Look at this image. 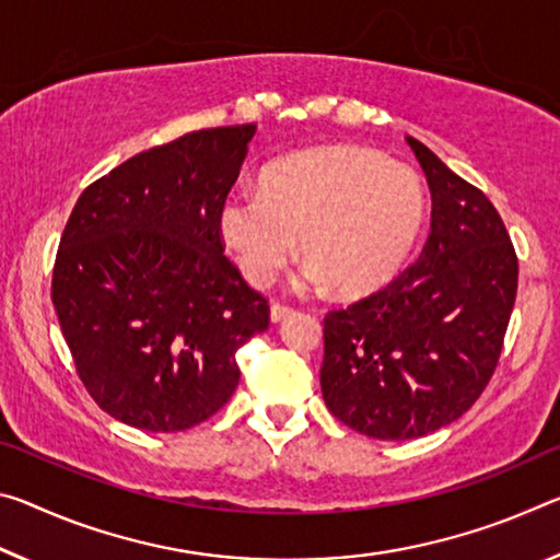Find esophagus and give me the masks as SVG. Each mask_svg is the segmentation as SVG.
<instances>
[{
  "instance_id": "obj_1",
  "label": "esophagus",
  "mask_w": 560,
  "mask_h": 560,
  "mask_svg": "<svg viewBox=\"0 0 560 560\" xmlns=\"http://www.w3.org/2000/svg\"><path fill=\"white\" fill-rule=\"evenodd\" d=\"M291 314H294V306L281 304V301H273L271 304V322H281V318H287Z\"/></svg>"
}]
</instances>
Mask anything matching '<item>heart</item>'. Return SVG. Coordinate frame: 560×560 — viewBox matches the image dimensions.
I'll use <instances>...</instances> for the list:
<instances>
[{"label":"heart","mask_w":560,"mask_h":560,"mask_svg":"<svg viewBox=\"0 0 560 560\" xmlns=\"http://www.w3.org/2000/svg\"><path fill=\"white\" fill-rule=\"evenodd\" d=\"M423 217V184L411 166L374 149L324 147L266 166L259 194H229L219 221L254 287L277 277L299 236L306 283L361 294L394 277Z\"/></svg>","instance_id":"heart-1"}]
</instances>
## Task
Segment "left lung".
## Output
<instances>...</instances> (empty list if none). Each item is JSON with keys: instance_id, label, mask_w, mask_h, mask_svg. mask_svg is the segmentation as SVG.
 I'll return each instance as SVG.
<instances>
[{"instance_id": "1", "label": "left lung", "mask_w": 560, "mask_h": 560, "mask_svg": "<svg viewBox=\"0 0 560 560\" xmlns=\"http://www.w3.org/2000/svg\"><path fill=\"white\" fill-rule=\"evenodd\" d=\"M431 189L421 256L324 316L322 392L336 419L381 441L419 439L471 408L499 366L518 256L481 189L406 137Z\"/></svg>"}]
</instances>
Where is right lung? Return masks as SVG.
I'll return each instance as SVG.
<instances>
[{"instance_id":"right-lung-1","label":"right lung","mask_w":560,"mask_h":560,"mask_svg":"<svg viewBox=\"0 0 560 560\" xmlns=\"http://www.w3.org/2000/svg\"><path fill=\"white\" fill-rule=\"evenodd\" d=\"M254 131L147 149L89 184L69 214L51 304L86 394L135 429L211 419L238 386L236 351L269 328V299L224 254L219 221Z\"/></svg>"}]
</instances>
